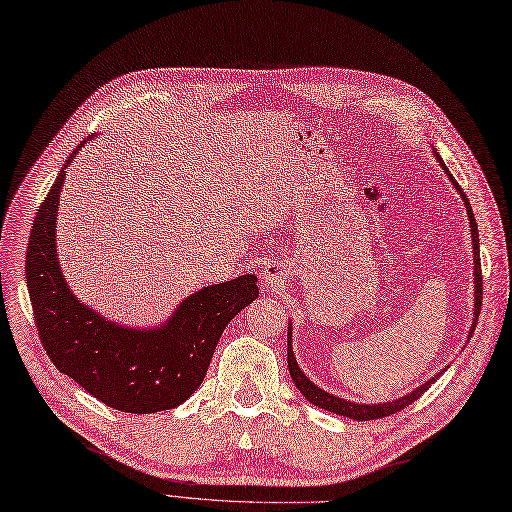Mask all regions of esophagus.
Wrapping results in <instances>:
<instances>
[{"mask_svg": "<svg viewBox=\"0 0 512 512\" xmlns=\"http://www.w3.org/2000/svg\"><path fill=\"white\" fill-rule=\"evenodd\" d=\"M263 285H266L268 289L282 285V272H280V268L276 266V263H270V266L266 268V272H263Z\"/></svg>", "mask_w": 512, "mask_h": 512, "instance_id": "esophagus-1", "label": "esophagus"}]
</instances>
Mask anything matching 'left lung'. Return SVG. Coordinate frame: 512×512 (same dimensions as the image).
Listing matches in <instances>:
<instances>
[{"label":"left lung","instance_id":"8db88e82","mask_svg":"<svg viewBox=\"0 0 512 512\" xmlns=\"http://www.w3.org/2000/svg\"><path fill=\"white\" fill-rule=\"evenodd\" d=\"M437 158H439V156H437ZM439 162H441L445 173L449 175V170H447V166L443 164L441 158H439ZM449 179L453 181V185L458 187V192H460L462 198H464L466 213H468V219H470L472 242H475V246H472V251H475V323H472V329H470V335H472V331H475V327H477V318H479V312H481V299H483V276H481V257H479V232H477V221H475V215H472V208H470V202H468L466 194L462 192V187L456 183V179H453L451 175H449ZM470 335H468V339H470ZM287 354H289V373H291V377H293V382H295V386L299 388V392L304 394L312 405H316V407H320V409H327V411L337 413V415H344V418H352V420H356V422H369V420L388 418V415H392V413H396V411H401V409H405L407 405L418 401L420 396L434 384V380H430V382L422 384L420 388H415L411 394L403 396V399H396V401H392V403H384V405H356V403L339 399V396H333V394H329V392H325V390H320L318 386H314V384L308 380V377L304 375V371H301V369L297 367V361H295V356H293V352H291V333H289V352H287ZM439 375H441V373H439ZM439 375H437V377H439Z\"/></svg>","mask_w":512,"mask_h":512}]
</instances>
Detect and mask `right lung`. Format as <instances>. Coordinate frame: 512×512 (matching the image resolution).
Instances as JSON below:
<instances>
[{"label":"right lung","instance_id":"add662e5","mask_svg":"<svg viewBox=\"0 0 512 512\" xmlns=\"http://www.w3.org/2000/svg\"><path fill=\"white\" fill-rule=\"evenodd\" d=\"M82 145L65 160L31 227L25 272L37 335L54 367L107 407L126 413L173 409L202 384L227 323L257 299V278L204 287L154 331L107 323L80 304L61 276L54 221L65 168Z\"/></svg>","mask_w":512,"mask_h":512}]
</instances>
